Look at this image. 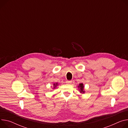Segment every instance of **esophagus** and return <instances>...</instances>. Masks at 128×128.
I'll list each match as a JSON object with an SVG mask.
<instances>
[{"label":"esophagus","mask_w":128,"mask_h":128,"mask_svg":"<svg viewBox=\"0 0 128 128\" xmlns=\"http://www.w3.org/2000/svg\"><path fill=\"white\" fill-rule=\"evenodd\" d=\"M72 83V80H67L66 81V83L67 84H70Z\"/></svg>","instance_id":"34e87169"}]
</instances>
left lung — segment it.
<instances>
[{"label": "left lung", "mask_w": 128, "mask_h": 128, "mask_svg": "<svg viewBox=\"0 0 128 128\" xmlns=\"http://www.w3.org/2000/svg\"><path fill=\"white\" fill-rule=\"evenodd\" d=\"M84 84L82 83H80L79 85L78 86V90H79L80 92V93L81 94H85V91L84 89Z\"/></svg>", "instance_id": "obj_1"}]
</instances>
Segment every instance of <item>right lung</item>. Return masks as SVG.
Instances as JSON below:
<instances>
[{
  "label": "right lung",
  "mask_w": 128,
  "mask_h": 128,
  "mask_svg": "<svg viewBox=\"0 0 128 128\" xmlns=\"http://www.w3.org/2000/svg\"><path fill=\"white\" fill-rule=\"evenodd\" d=\"M53 85H54L53 89H54L56 88L57 86H58V85H59V84H58V83H54V84H53Z\"/></svg>",
  "instance_id": "1"
}]
</instances>
